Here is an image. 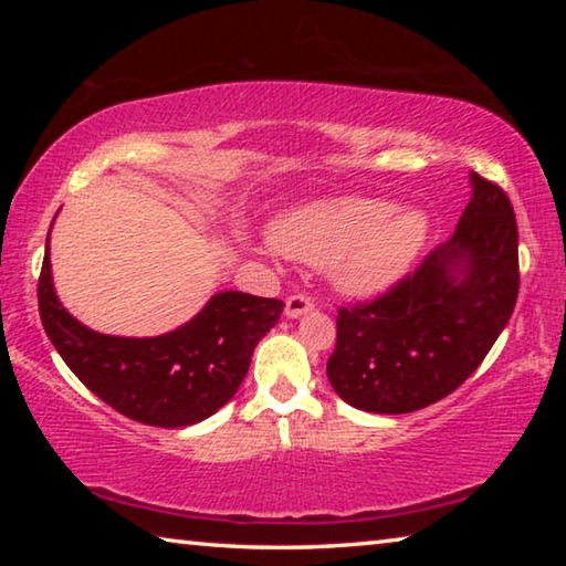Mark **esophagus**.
Wrapping results in <instances>:
<instances>
[{"instance_id":"esophagus-1","label":"esophagus","mask_w":566,"mask_h":566,"mask_svg":"<svg viewBox=\"0 0 566 566\" xmlns=\"http://www.w3.org/2000/svg\"><path fill=\"white\" fill-rule=\"evenodd\" d=\"M314 310V302L310 300V296H304V294H292V296H286V304H284V314L290 319H300L302 314H306V312H312Z\"/></svg>"}]
</instances>
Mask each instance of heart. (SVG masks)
I'll return each instance as SVG.
<instances>
[{
    "mask_svg": "<svg viewBox=\"0 0 566 566\" xmlns=\"http://www.w3.org/2000/svg\"><path fill=\"white\" fill-rule=\"evenodd\" d=\"M429 214L419 207L369 197H337L296 207L272 227L284 256L312 266L329 264L342 294L367 300L409 272L429 239Z\"/></svg>",
    "mask_w": 566,
    "mask_h": 566,
    "instance_id": "obj_1",
    "label": "heart"
}]
</instances>
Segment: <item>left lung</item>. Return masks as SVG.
<instances>
[{"label": "left lung", "mask_w": 566, "mask_h": 566, "mask_svg": "<svg viewBox=\"0 0 566 566\" xmlns=\"http://www.w3.org/2000/svg\"><path fill=\"white\" fill-rule=\"evenodd\" d=\"M469 181L449 242L379 300L339 310L327 377L347 405L375 415L434 405L472 377L510 322L520 294L514 209L476 171Z\"/></svg>", "instance_id": "left-lung-1"}]
</instances>
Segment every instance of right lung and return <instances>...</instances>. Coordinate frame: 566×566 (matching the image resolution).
<instances>
[{
	"instance_id": "1",
	"label": "right lung",
	"mask_w": 566,
	"mask_h": 566,
	"mask_svg": "<svg viewBox=\"0 0 566 566\" xmlns=\"http://www.w3.org/2000/svg\"><path fill=\"white\" fill-rule=\"evenodd\" d=\"M36 296L46 337L76 379L119 415L165 429L197 424L222 409L284 310L280 300L219 292L187 324L159 337L99 334L76 322L56 296L50 242Z\"/></svg>"
}]
</instances>
